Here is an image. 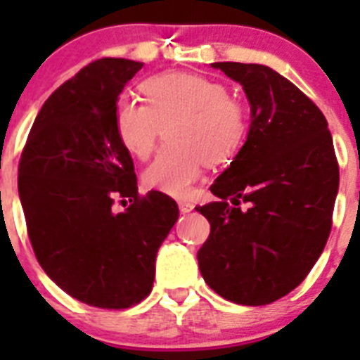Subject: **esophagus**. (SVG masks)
Returning <instances> with one entry per match:
<instances>
[{
	"instance_id": "esophagus-1",
	"label": "esophagus",
	"mask_w": 360,
	"mask_h": 360,
	"mask_svg": "<svg viewBox=\"0 0 360 360\" xmlns=\"http://www.w3.org/2000/svg\"><path fill=\"white\" fill-rule=\"evenodd\" d=\"M178 209H180V212H182V214H187V212H191L193 209H195V205H193L191 202L182 200V202H178Z\"/></svg>"
}]
</instances>
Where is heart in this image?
I'll return each instance as SVG.
<instances>
[{
    "instance_id": "1",
    "label": "heart",
    "mask_w": 360,
    "mask_h": 360,
    "mask_svg": "<svg viewBox=\"0 0 360 360\" xmlns=\"http://www.w3.org/2000/svg\"><path fill=\"white\" fill-rule=\"evenodd\" d=\"M146 103L120 97L113 129L129 155L146 158L155 148L160 124L169 122L167 141L146 167L142 182L162 195L186 198L202 176L205 160L219 164L241 148L247 113L224 84L196 73H160L141 86Z\"/></svg>"
}]
</instances>
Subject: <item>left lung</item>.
<instances>
[{"instance_id": "left-lung-1", "label": "left lung", "mask_w": 360, "mask_h": 360, "mask_svg": "<svg viewBox=\"0 0 360 360\" xmlns=\"http://www.w3.org/2000/svg\"><path fill=\"white\" fill-rule=\"evenodd\" d=\"M250 104L247 141L196 207L211 224L198 250L209 287L262 307L287 295L319 259L332 229L339 165L319 108L265 65L212 63ZM248 203V209L240 207Z\"/></svg>"}]
</instances>
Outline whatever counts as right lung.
<instances>
[{"label":"right lung","instance_id":"add662e5","mask_svg":"<svg viewBox=\"0 0 360 360\" xmlns=\"http://www.w3.org/2000/svg\"><path fill=\"white\" fill-rule=\"evenodd\" d=\"M144 63L104 57L59 86L28 133L18 189L37 262L66 294L97 308H129L151 292L173 198L139 196L133 158L113 108ZM115 198L132 205L112 211Z\"/></svg>","mask_w":360,"mask_h":360}]
</instances>
